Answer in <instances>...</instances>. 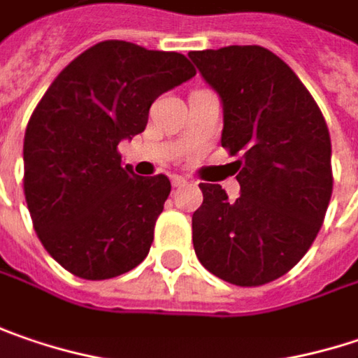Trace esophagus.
<instances>
[{"instance_id": "obj_1", "label": "esophagus", "mask_w": 358, "mask_h": 358, "mask_svg": "<svg viewBox=\"0 0 358 358\" xmlns=\"http://www.w3.org/2000/svg\"><path fill=\"white\" fill-rule=\"evenodd\" d=\"M172 184H174L176 188H180V186H186V184H188V180L182 178V176H172Z\"/></svg>"}]
</instances>
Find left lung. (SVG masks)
Segmentation results:
<instances>
[{
	"label": "left lung",
	"instance_id": "obj_1",
	"mask_svg": "<svg viewBox=\"0 0 358 358\" xmlns=\"http://www.w3.org/2000/svg\"><path fill=\"white\" fill-rule=\"evenodd\" d=\"M222 103V148L241 196L200 184L192 215L199 262L217 278L255 287L282 278L314 243L332 194L330 134L302 80L263 46L190 52Z\"/></svg>",
	"mask_w": 358,
	"mask_h": 358
}]
</instances>
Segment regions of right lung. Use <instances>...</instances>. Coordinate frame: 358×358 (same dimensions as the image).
Wrapping results in <instances>:
<instances>
[{
	"instance_id": "right-lung-1",
	"label": "right lung",
	"mask_w": 358,
	"mask_h": 358,
	"mask_svg": "<svg viewBox=\"0 0 358 358\" xmlns=\"http://www.w3.org/2000/svg\"><path fill=\"white\" fill-rule=\"evenodd\" d=\"M196 74L184 54L105 40L54 78L26 127L24 194L44 249L83 280H109L150 253L170 180L136 176L119 141L152 103Z\"/></svg>"
}]
</instances>
